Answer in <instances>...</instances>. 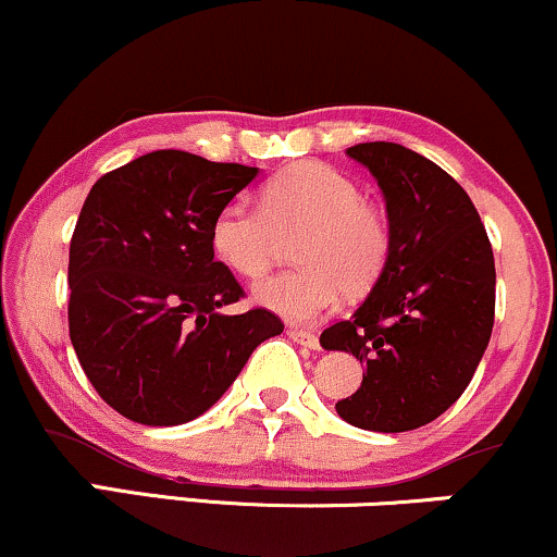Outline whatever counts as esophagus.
Segmentation results:
<instances>
[{
    "instance_id": "obj_1",
    "label": "esophagus",
    "mask_w": 557,
    "mask_h": 557,
    "mask_svg": "<svg viewBox=\"0 0 557 557\" xmlns=\"http://www.w3.org/2000/svg\"><path fill=\"white\" fill-rule=\"evenodd\" d=\"M289 338H292V342L302 344V346H310V349H318V346H320L318 336H315V333H312V331H302V329H289Z\"/></svg>"
}]
</instances>
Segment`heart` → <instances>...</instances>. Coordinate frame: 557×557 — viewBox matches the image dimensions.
Instances as JSON below:
<instances>
[{
    "label": "heart",
    "mask_w": 557,
    "mask_h": 557,
    "mask_svg": "<svg viewBox=\"0 0 557 557\" xmlns=\"http://www.w3.org/2000/svg\"><path fill=\"white\" fill-rule=\"evenodd\" d=\"M294 239L297 268L255 286V302L276 315L310 323L342 294H364L391 258V224L355 180L329 163L299 161L260 189V208L228 200L211 221V250L234 276L255 281L276 263L281 237Z\"/></svg>",
    "instance_id": "b5f03b06"
}]
</instances>
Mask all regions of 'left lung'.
<instances>
[{
	"mask_svg": "<svg viewBox=\"0 0 557 557\" xmlns=\"http://www.w3.org/2000/svg\"><path fill=\"white\" fill-rule=\"evenodd\" d=\"M388 208L391 258L349 320L320 333L323 349L368 364L342 420L407 433L467 391L495 323V258L472 198L454 176L398 143H359Z\"/></svg>",
	"mask_w": 557,
	"mask_h": 557,
	"instance_id": "8db88e82",
	"label": "left lung"
}]
</instances>
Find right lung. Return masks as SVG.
I'll list each match as a JSON object with an SVG mask.
<instances>
[{"label": "right lung", "mask_w": 557, "mask_h": 557, "mask_svg": "<svg viewBox=\"0 0 557 557\" xmlns=\"http://www.w3.org/2000/svg\"><path fill=\"white\" fill-rule=\"evenodd\" d=\"M258 174L153 150L90 187L70 239V342L96 394L127 420L172 428L224 396L255 346L284 331L213 260L211 221Z\"/></svg>", "instance_id": "obj_1"}]
</instances>
